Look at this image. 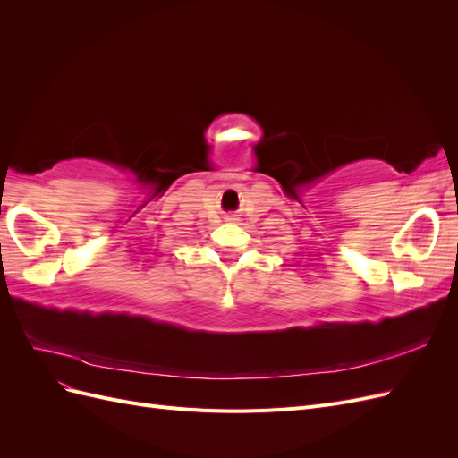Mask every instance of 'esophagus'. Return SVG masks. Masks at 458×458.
Segmentation results:
<instances>
[{"label":"esophagus","mask_w":458,"mask_h":458,"mask_svg":"<svg viewBox=\"0 0 458 458\" xmlns=\"http://www.w3.org/2000/svg\"><path fill=\"white\" fill-rule=\"evenodd\" d=\"M225 221H231V224H233V221H239V217L231 214V216H227V217H225Z\"/></svg>","instance_id":"34e87169"}]
</instances>
